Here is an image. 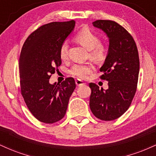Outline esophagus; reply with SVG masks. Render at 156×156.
Returning a JSON list of instances; mask_svg holds the SVG:
<instances>
[{
	"mask_svg": "<svg viewBox=\"0 0 156 156\" xmlns=\"http://www.w3.org/2000/svg\"><path fill=\"white\" fill-rule=\"evenodd\" d=\"M76 85L78 86V87H80V86L84 85L83 82L81 80H80V79H76Z\"/></svg>",
	"mask_w": 156,
	"mask_h": 156,
	"instance_id": "obj_1",
	"label": "esophagus"
}]
</instances>
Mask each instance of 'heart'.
Masks as SVG:
<instances>
[{
	"label": "heart",
	"mask_w": 156,
	"mask_h": 156,
	"mask_svg": "<svg viewBox=\"0 0 156 156\" xmlns=\"http://www.w3.org/2000/svg\"><path fill=\"white\" fill-rule=\"evenodd\" d=\"M78 42L89 51V56L97 62H103L106 58L107 48L101 44L99 37L87 28H82L75 37ZM68 55V44L64 42L60 47V56L65 59ZM93 67L90 64H76L71 69L70 73L73 76L84 79L92 71Z\"/></svg>",
	"instance_id": "obj_1"
}]
</instances>
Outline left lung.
Segmentation results:
<instances>
[{
    "label": "left lung",
    "mask_w": 156,
    "mask_h": 156,
    "mask_svg": "<svg viewBox=\"0 0 156 156\" xmlns=\"http://www.w3.org/2000/svg\"><path fill=\"white\" fill-rule=\"evenodd\" d=\"M92 24L108 37V55L100 69L103 73L100 78L108 82V88L104 90L95 83H89V106L97 118L112 121L128 110L136 92L139 53L133 37L117 23L98 20Z\"/></svg>",
    "instance_id": "left-lung-1"
}]
</instances>
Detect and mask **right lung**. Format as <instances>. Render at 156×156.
Returning a JSON list of instances; mask_svg holds the SVG:
<instances>
[{
	"instance_id": "add662e5",
	"label": "right lung",
	"mask_w": 156,
	"mask_h": 156,
	"mask_svg": "<svg viewBox=\"0 0 156 156\" xmlns=\"http://www.w3.org/2000/svg\"><path fill=\"white\" fill-rule=\"evenodd\" d=\"M75 20L43 25L28 36L19 61L20 83L25 103L36 119L53 124L65 115L76 82L67 78L51 84V75L62 64L60 47L75 28Z\"/></svg>"
}]
</instances>
